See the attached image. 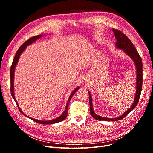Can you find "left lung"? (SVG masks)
I'll use <instances>...</instances> for the list:
<instances>
[{"instance_id": "8db88e82", "label": "left lung", "mask_w": 153, "mask_h": 153, "mask_svg": "<svg viewBox=\"0 0 153 153\" xmlns=\"http://www.w3.org/2000/svg\"><path fill=\"white\" fill-rule=\"evenodd\" d=\"M114 32V34L115 35V38H116V43L115 45L116 47L119 49H123L124 52L128 55L133 60L136 66V70H137V88H136V94L135 100H134V102L131 106L129 108L127 111H126L121 116H119L116 118H107V117H103L100 116L96 114L94 112L93 108H92V97L91 94L89 92V105H90V113L91 115L94 117L95 119L98 120V121H119L130 112L135 108V106L137 105L138 101H139L140 96L141 94L142 88V62L141 57L138 54V52L137 51L135 46L133 45L131 40L129 39L128 37L124 34L121 30H119L115 29H112Z\"/></svg>"}]
</instances>
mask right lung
Listing matches in <instances>:
<instances>
[{
	"instance_id": "right-lung-1",
	"label": "right lung",
	"mask_w": 153,
	"mask_h": 153,
	"mask_svg": "<svg viewBox=\"0 0 153 153\" xmlns=\"http://www.w3.org/2000/svg\"><path fill=\"white\" fill-rule=\"evenodd\" d=\"M43 35H38V36H33L32 37V38H29L28 40H27L23 44L21 47L18 48V50H17V52L16 53V55H15V58H14L13 59V63H12V65L11 66V69H10V77H11V96L13 98V99L15 100V102L16 103V105L18 106V109H19V110L20 111V112L25 115V116L26 117H28L29 119L33 120L34 121L38 123H39V124H54V123H59V122H61V121H62L63 120L65 119L67 117V115H68V105H69V101H70V100L71 98H72V96H73V94L75 93V92H76V91H78V89H79V87H77L76 89L74 90L73 91V92L71 93V94L70 95V96H69V98L68 99V101L67 102V104H66V108H65V110L64 111V112L62 114V115H61V116H59V117L55 119H53V120H50V121H40V120H37V119H32L29 116H27V115H26L24 113L22 112V111L20 110L19 106H18V103L17 101L15 98V95H14V72H15V66L16 65V64L18 63V59H19V57L20 56L21 53L24 52V50L26 48V47H27V46L32 44L33 42H34L35 41H36L37 39H39L41 36H42Z\"/></svg>"
}]
</instances>
